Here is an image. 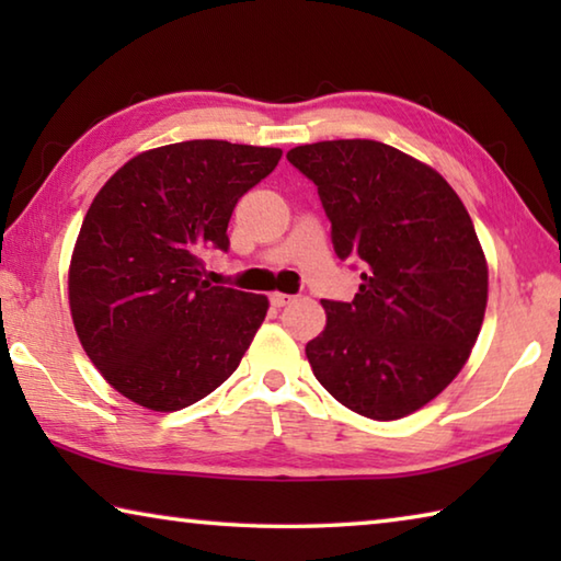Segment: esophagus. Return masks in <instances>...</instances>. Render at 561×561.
<instances>
[{
    "label": "esophagus",
    "instance_id": "1",
    "mask_svg": "<svg viewBox=\"0 0 561 561\" xmlns=\"http://www.w3.org/2000/svg\"><path fill=\"white\" fill-rule=\"evenodd\" d=\"M270 301H272V307H287V304H291L294 301V297L291 294H282V291H274V294H270Z\"/></svg>",
    "mask_w": 561,
    "mask_h": 561
}]
</instances>
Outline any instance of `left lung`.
<instances>
[{"label":"left lung","instance_id":"left-lung-1","mask_svg":"<svg viewBox=\"0 0 561 561\" xmlns=\"http://www.w3.org/2000/svg\"><path fill=\"white\" fill-rule=\"evenodd\" d=\"M287 160L317 185L336 257L364 270L354 299H321L311 371L358 415L417 411L460 374L485 317L488 264L468 210L443 175L378 140H321Z\"/></svg>","mask_w":561,"mask_h":561}]
</instances>
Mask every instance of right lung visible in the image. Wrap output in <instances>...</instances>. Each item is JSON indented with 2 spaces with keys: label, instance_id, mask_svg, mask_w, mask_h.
I'll return each mask as SVG.
<instances>
[{
  "label": "right lung",
  "instance_id": "right-lung-1",
  "mask_svg": "<svg viewBox=\"0 0 561 561\" xmlns=\"http://www.w3.org/2000/svg\"><path fill=\"white\" fill-rule=\"evenodd\" d=\"M279 148L185 140L128 160L93 197L73 247L69 304L101 376L150 411H180L225 383L267 317L262 294L213 287L205 250Z\"/></svg>",
  "mask_w": 561,
  "mask_h": 561
}]
</instances>
